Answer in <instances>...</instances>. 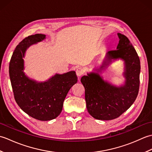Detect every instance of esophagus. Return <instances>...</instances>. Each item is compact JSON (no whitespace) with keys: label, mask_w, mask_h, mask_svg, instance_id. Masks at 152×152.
Segmentation results:
<instances>
[{"label":"esophagus","mask_w":152,"mask_h":152,"mask_svg":"<svg viewBox=\"0 0 152 152\" xmlns=\"http://www.w3.org/2000/svg\"><path fill=\"white\" fill-rule=\"evenodd\" d=\"M76 73L77 76H78V77H80L83 75V73H84V71H83V70L82 69H81V68H78V69H77L76 70Z\"/></svg>","instance_id":"obj_1"}]
</instances>
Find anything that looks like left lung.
Wrapping results in <instances>:
<instances>
[{"label": "left lung", "mask_w": 152, "mask_h": 152, "mask_svg": "<svg viewBox=\"0 0 152 152\" xmlns=\"http://www.w3.org/2000/svg\"><path fill=\"white\" fill-rule=\"evenodd\" d=\"M116 50L108 51L102 64L81 78L85 88L86 107L92 117L99 120L118 118L131 107L136 100L140 85V62L136 50L127 37L118 33ZM124 61V85L116 86L100 76L102 71L115 60Z\"/></svg>", "instance_id": "left-lung-1"}]
</instances>
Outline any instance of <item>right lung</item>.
Wrapping results in <instances>:
<instances>
[{
	"label": "right lung",
	"mask_w": 152,
	"mask_h": 152,
	"mask_svg": "<svg viewBox=\"0 0 152 152\" xmlns=\"http://www.w3.org/2000/svg\"><path fill=\"white\" fill-rule=\"evenodd\" d=\"M46 39V35L36 34L24 38L12 54L9 75L14 98L23 111L40 121L56 118L63 109L70 89L78 82L75 71L56 74L45 82H37L24 72L25 54L31 45Z\"/></svg>",
	"instance_id": "obj_1"
}]
</instances>
